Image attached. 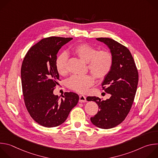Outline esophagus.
Masks as SVG:
<instances>
[{
	"label": "esophagus",
	"instance_id": "obj_1",
	"mask_svg": "<svg viewBox=\"0 0 158 158\" xmlns=\"http://www.w3.org/2000/svg\"><path fill=\"white\" fill-rule=\"evenodd\" d=\"M86 101V98L84 95H81L79 96V102H83Z\"/></svg>",
	"mask_w": 158,
	"mask_h": 158
}]
</instances>
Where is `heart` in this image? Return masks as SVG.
<instances>
[{"label":"heart","mask_w":158,"mask_h":158,"mask_svg":"<svg viewBox=\"0 0 158 158\" xmlns=\"http://www.w3.org/2000/svg\"><path fill=\"white\" fill-rule=\"evenodd\" d=\"M73 53L82 60L87 62L88 69L97 79H104L109 73L113 59L112 54L107 51H97V49L87 44H80L73 49ZM68 56L66 53L59 55L56 62L58 73L65 76L67 69ZM94 79L91 75L73 76L67 81V86L70 89L80 93H86L94 84Z\"/></svg>","instance_id":"b5f03b06"}]
</instances>
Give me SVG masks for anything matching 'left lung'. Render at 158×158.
I'll use <instances>...</instances> for the list:
<instances>
[{"instance_id":"8db88e82","label":"left lung","mask_w":158,"mask_h":158,"mask_svg":"<svg viewBox=\"0 0 158 158\" xmlns=\"http://www.w3.org/2000/svg\"><path fill=\"white\" fill-rule=\"evenodd\" d=\"M105 44L112 54V65L104 78L102 86L110 94L109 99L88 96L94 101L99 110L91 118V123L101 129H110L121 124L126 118L132 105L138 84V72L129 50L117 41L106 37L96 39Z\"/></svg>"}]
</instances>
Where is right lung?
<instances>
[{"instance_id": "right-lung-1", "label": "right lung", "mask_w": 158, "mask_h": 158, "mask_svg": "<svg viewBox=\"0 0 158 158\" xmlns=\"http://www.w3.org/2000/svg\"><path fill=\"white\" fill-rule=\"evenodd\" d=\"M73 38L42 39L27 52L21 67V82L26 107L40 125L54 127L62 124L75 107L79 96L65 93L62 98L53 93L59 74L56 62L59 49Z\"/></svg>"}]
</instances>
